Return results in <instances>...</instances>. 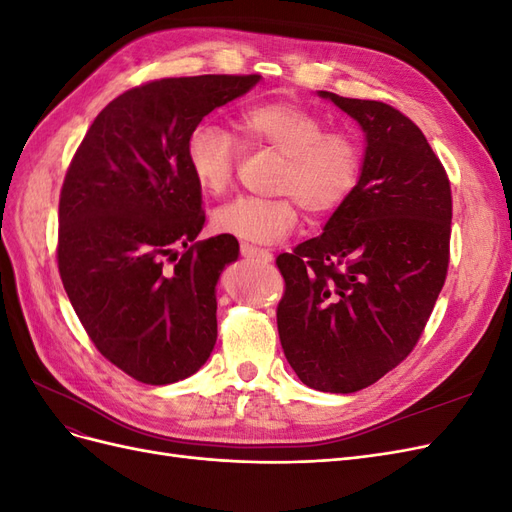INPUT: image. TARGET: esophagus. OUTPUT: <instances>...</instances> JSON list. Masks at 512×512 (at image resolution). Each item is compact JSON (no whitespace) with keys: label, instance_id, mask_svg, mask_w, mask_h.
Masks as SVG:
<instances>
[{"label":"esophagus","instance_id":"34e87169","mask_svg":"<svg viewBox=\"0 0 512 512\" xmlns=\"http://www.w3.org/2000/svg\"><path fill=\"white\" fill-rule=\"evenodd\" d=\"M239 250L245 258H254V260H262V262H271V252L262 250V247H256V245H250V243H241Z\"/></svg>","mask_w":512,"mask_h":512}]
</instances>
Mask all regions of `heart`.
<instances>
[{
    "label": "heart",
    "mask_w": 512,
    "mask_h": 512,
    "mask_svg": "<svg viewBox=\"0 0 512 512\" xmlns=\"http://www.w3.org/2000/svg\"><path fill=\"white\" fill-rule=\"evenodd\" d=\"M237 128L247 147H269L284 156L275 179L277 198L239 196L213 211V228L252 243L284 239L299 222V207L327 215L346 205L363 175L365 149L348 128H327L312 108L271 100L245 106ZM239 145L215 123H198L185 143V162L203 192L224 194L235 179Z\"/></svg>",
    "instance_id": "b5f03b06"
}]
</instances>
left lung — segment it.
Wrapping results in <instances>:
<instances>
[{
    "mask_svg": "<svg viewBox=\"0 0 512 512\" xmlns=\"http://www.w3.org/2000/svg\"><path fill=\"white\" fill-rule=\"evenodd\" d=\"M367 138L363 175L320 237L275 260L277 331L309 389L354 393L414 350L451 258V181L425 134L397 108L320 91Z\"/></svg>",
    "mask_w": 512,
    "mask_h": 512,
    "instance_id": "left-lung-1",
    "label": "left lung"
}]
</instances>
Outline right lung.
Masks as SVG:
<instances>
[{"mask_svg":"<svg viewBox=\"0 0 512 512\" xmlns=\"http://www.w3.org/2000/svg\"><path fill=\"white\" fill-rule=\"evenodd\" d=\"M258 81L260 74H203L123 91L68 166L59 194L61 282L100 354L138 382L192 376L218 339L215 284L239 243L232 235L194 241L205 211L185 143L213 108Z\"/></svg>","mask_w":512,"mask_h":512,"instance_id":"obj_1","label":"right lung"}]
</instances>
